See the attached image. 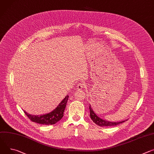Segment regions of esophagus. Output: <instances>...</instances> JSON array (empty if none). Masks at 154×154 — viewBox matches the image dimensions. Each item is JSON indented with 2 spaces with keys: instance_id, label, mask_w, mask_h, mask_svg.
Masks as SVG:
<instances>
[{
  "instance_id": "esophagus-1",
  "label": "esophagus",
  "mask_w": 154,
  "mask_h": 154,
  "mask_svg": "<svg viewBox=\"0 0 154 154\" xmlns=\"http://www.w3.org/2000/svg\"><path fill=\"white\" fill-rule=\"evenodd\" d=\"M84 87H85V85L83 84V83H79V84L77 85V88L78 89V90H82V89H83V88H84Z\"/></svg>"
}]
</instances>
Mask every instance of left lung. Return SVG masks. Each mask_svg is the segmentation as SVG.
Returning <instances> with one entry per match:
<instances>
[{
    "instance_id": "1",
    "label": "left lung",
    "mask_w": 154,
    "mask_h": 154,
    "mask_svg": "<svg viewBox=\"0 0 154 154\" xmlns=\"http://www.w3.org/2000/svg\"><path fill=\"white\" fill-rule=\"evenodd\" d=\"M90 109V118L91 119V120L93 121V122L94 123H96V125L100 126V127H109V126H115V125H117L120 123H122L124 122H125L126 120H123V121H120V122H110V121H107L106 120H103L102 119H101L100 117H99L97 116L95 113L93 111V110L92 109V108L91 107V106L90 105L89 107Z\"/></svg>"
}]
</instances>
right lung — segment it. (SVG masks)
Masks as SVG:
<instances>
[{
    "mask_svg": "<svg viewBox=\"0 0 154 154\" xmlns=\"http://www.w3.org/2000/svg\"><path fill=\"white\" fill-rule=\"evenodd\" d=\"M69 96L66 95L59 105L49 113L43 115H31L23 110L24 112L31 120L42 125H54L60 121L63 117L64 111L68 100Z\"/></svg>",
    "mask_w": 154,
    "mask_h": 154,
    "instance_id": "1",
    "label": "right lung"
}]
</instances>
